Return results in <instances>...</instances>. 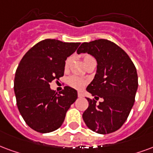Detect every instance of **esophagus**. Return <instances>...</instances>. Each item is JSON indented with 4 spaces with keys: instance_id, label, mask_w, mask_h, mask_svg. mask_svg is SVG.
I'll list each match as a JSON object with an SVG mask.
<instances>
[{
    "instance_id": "esophagus-1",
    "label": "esophagus",
    "mask_w": 153,
    "mask_h": 153,
    "mask_svg": "<svg viewBox=\"0 0 153 153\" xmlns=\"http://www.w3.org/2000/svg\"><path fill=\"white\" fill-rule=\"evenodd\" d=\"M78 97H82V94L81 92H78Z\"/></svg>"
}]
</instances>
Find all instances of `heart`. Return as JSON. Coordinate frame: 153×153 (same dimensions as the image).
I'll list each match as a JSON object with an SVG mask.
<instances>
[{
  "mask_svg": "<svg viewBox=\"0 0 153 153\" xmlns=\"http://www.w3.org/2000/svg\"><path fill=\"white\" fill-rule=\"evenodd\" d=\"M91 58H93L92 56H90V55H86L83 57V60H84V62H87L88 60L91 59ZM70 66V59L65 60V65H64V68L65 70H68V68ZM67 82L69 85L72 87V88H75V89H82L85 87L86 85V81L83 79H81L79 77L75 76V75H73V76H71L68 78Z\"/></svg>",
  "mask_w": 153,
  "mask_h": 153,
  "instance_id": "1",
  "label": "heart"
}]
</instances>
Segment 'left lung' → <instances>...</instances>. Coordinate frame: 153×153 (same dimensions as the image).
Listing matches in <instances>:
<instances>
[{
	"label": "left lung",
	"mask_w": 153,
	"mask_h": 153,
	"mask_svg": "<svg viewBox=\"0 0 153 153\" xmlns=\"http://www.w3.org/2000/svg\"><path fill=\"white\" fill-rule=\"evenodd\" d=\"M78 54L88 53L97 61V71L87 90L98 100L87 98L88 108L82 119L88 128L99 134L117 131L128 117L138 88L136 68L123 48L105 39L84 42Z\"/></svg>",
	"instance_id": "obj_1"
}]
</instances>
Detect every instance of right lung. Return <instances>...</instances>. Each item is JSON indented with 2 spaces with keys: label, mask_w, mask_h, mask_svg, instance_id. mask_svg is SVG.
Masks as SVG:
<instances>
[{
  "label": "right lung",
  "mask_w": 153,
  "mask_h": 153,
  "mask_svg": "<svg viewBox=\"0 0 153 153\" xmlns=\"http://www.w3.org/2000/svg\"><path fill=\"white\" fill-rule=\"evenodd\" d=\"M79 45L44 39L30 48L19 62L13 87L17 106L34 131L48 133L59 128L78 98L75 89L65 86L58 94L51 89L50 82L64 75L65 60Z\"/></svg>",
  "instance_id": "right-lung-1"
}]
</instances>
